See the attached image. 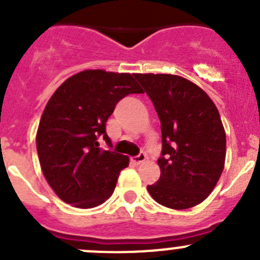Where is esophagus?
I'll return each instance as SVG.
<instances>
[{"label": "esophagus", "mask_w": 260, "mask_h": 260, "mask_svg": "<svg viewBox=\"0 0 260 260\" xmlns=\"http://www.w3.org/2000/svg\"><path fill=\"white\" fill-rule=\"evenodd\" d=\"M146 158H147L146 153H143V152H142V153H140L138 156L132 157V158H131V161H132L133 164H136V165H141L142 162L146 161Z\"/></svg>", "instance_id": "obj_1"}]
</instances>
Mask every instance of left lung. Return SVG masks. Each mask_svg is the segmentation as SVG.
Segmentation results:
<instances>
[{"label":"left lung","instance_id":"left-lung-1","mask_svg":"<svg viewBox=\"0 0 260 260\" xmlns=\"http://www.w3.org/2000/svg\"><path fill=\"white\" fill-rule=\"evenodd\" d=\"M161 122V176L147 186L170 209H190L214 190L224 170L226 137L208 94L179 75L135 74Z\"/></svg>","mask_w":260,"mask_h":260}]
</instances>
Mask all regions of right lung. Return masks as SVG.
Instances as JSON below:
<instances>
[{"label":"right lung","mask_w":260,"mask_h":260,"mask_svg":"<svg viewBox=\"0 0 260 260\" xmlns=\"http://www.w3.org/2000/svg\"><path fill=\"white\" fill-rule=\"evenodd\" d=\"M140 93L127 73L84 70L52 94L41 115L36 148L44 176L64 203L90 209L111 198L129 158L101 149L98 140L103 137L112 148L107 120L120 99Z\"/></svg>","instance_id":"obj_1"}]
</instances>
